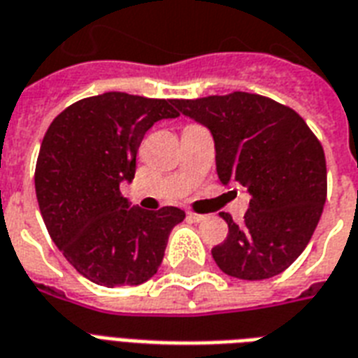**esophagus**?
<instances>
[{"mask_svg": "<svg viewBox=\"0 0 358 358\" xmlns=\"http://www.w3.org/2000/svg\"><path fill=\"white\" fill-rule=\"evenodd\" d=\"M188 218L194 220V222H203L207 220V215H199V213H192V210H188Z\"/></svg>", "mask_w": 358, "mask_h": 358, "instance_id": "1", "label": "esophagus"}]
</instances>
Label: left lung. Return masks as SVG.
<instances>
[{"mask_svg":"<svg viewBox=\"0 0 358 358\" xmlns=\"http://www.w3.org/2000/svg\"><path fill=\"white\" fill-rule=\"evenodd\" d=\"M173 104L210 130L218 179L250 194L241 224L220 213L228 237L210 250L213 259L241 280L284 273L310 243L325 205L320 140L295 110L263 95L234 91Z\"/></svg>","mask_w":358,"mask_h":358,"instance_id":"1","label":"left lung"}]
</instances>
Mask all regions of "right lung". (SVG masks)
Returning <instances> with one entry per match:
<instances>
[{"mask_svg": "<svg viewBox=\"0 0 358 358\" xmlns=\"http://www.w3.org/2000/svg\"><path fill=\"white\" fill-rule=\"evenodd\" d=\"M173 106V99L110 91L65 108L44 134L35 166L38 209L66 262L95 284H143L185 220L179 207H130L119 190L134 179L145 132L179 115Z\"/></svg>", "mask_w": 358, "mask_h": 358, "instance_id": "add662e5", "label": "right lung"}]
</instances>
